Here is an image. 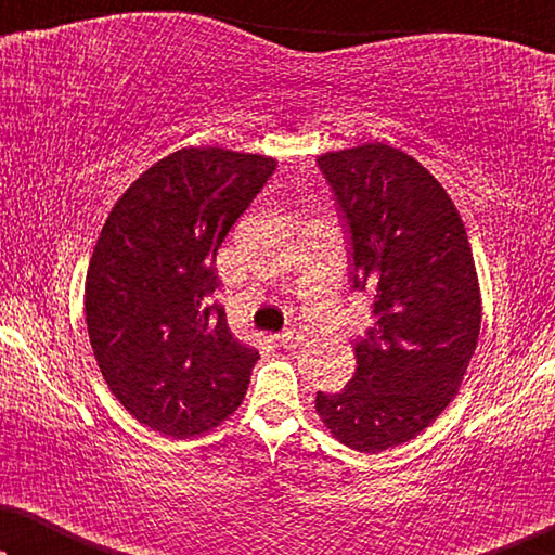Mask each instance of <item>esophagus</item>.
I'll list each match as a JSON object with an SVG mask.
<instances>
[{
	"label": "esophagus",
	"instance_id": "obj_1",
	"mask_svg": "<svg viewBox=\"0 0 555 555\" xmlns=\"http://www.w3.org/2000/svg\"><path fill=\"white\" fill-rule=\"evenodd\" d=\"M302 340H306V333H300V331H295V328L283 331L278 336V344L283 346V348H298Z\"/></svg>",
	"mask_w": 555,
	"mask_h": 555
}]
</instances>
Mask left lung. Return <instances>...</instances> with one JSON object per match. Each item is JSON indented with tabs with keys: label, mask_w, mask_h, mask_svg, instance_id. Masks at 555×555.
I'll list each match as a JSON object with an SVG mask.
<instances>
[{
	"label": "left lung",
	"mask_w": 555,
	"mask_h": 555,
	"mask_svg": "<svg viewBox=\"0 0 555 555\" xmlns=\"http://www.w3.org/2000/svg\"><path fill=\"white\" fill-rule=\"evenodd\" d=\"M351 245L353 291L374 325L353 344L344 391H318L336 439L384 452L427 429L457 393L480 336V287L465 224L442 184L404 151L366 143L318 158Z\"/></svg>",
	"instance_id": "1"
}]
</instances>
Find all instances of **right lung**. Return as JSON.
Segmentation results:
<instances>
[{"instance_id": "1", "label": "right lung", "mask_w": 555, "mask_h": 555, "mask_svg": "<svg viewBox=\"0 0 555 555\" xmlns=\"http://www.w3.org/2000/svg\"><path fill=\"white\" fill-rule=\"evenodd\" d=\"M275 166L211 146L173 151L105 219L86 278L90 346L116 399L154 431L202 435L245 399L260 353L232 336L215 262Z\"/></svg>"}]
</instances>
